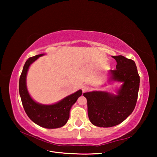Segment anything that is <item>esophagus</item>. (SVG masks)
I'll list each match as a JSON object with an SVG mask.
<instances>
[{"label": "esophagus", "mask_w": 157, "mask_h": 157, "mask_svg": "<svg viewBox=\"0 0 157 157\" xmlns=\"http://www.w3.org/2000/svg\"><path fill=\"white\" fill-rule=\"evenodd\" d=\"M89 89H90V86H88V85H83V86H82V90L83 92L88 91Z\"/></svg>", "instance_id": "1"}]
</instances>
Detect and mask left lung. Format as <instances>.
<instances>
[{
	"label": "left lung",
	"instance_id": "obj_1",
	"mask_svg": "<svg viewBox=\"0 0 157 157\" xmlns=\"http://www.w3.org/2000/svg\"><path fill=\"white\" fill-rule=\"evenodd\" d=\"M117 62L115 70H110V79L123 82L117 95L106 91L83 94L86 98L91 123L100 127H111L121 123L134 111L139 94L140 77L136 63L122 55L113 56Z\"/></svg>",
	"mask_w": 157,
	"mask_h": 157
}]
</instances>
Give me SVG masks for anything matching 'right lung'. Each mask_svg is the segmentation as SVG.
I'll use <instances>...</instances> for the list:
<instances>
[{
    "mask_svg": "<svg viewBox=\"0 0 157 157\" xmlns=\"http://www.w3.org/2000/svg\"><path fill=\"white\" fill-rule=\"evenodd\" d=\"M44 55H35L26 61L19 79V94L23 107L31 121L44 128H59L67 123L71 107L75 104L78 98L81 96L82 91L79 90L53 105H46L36 102L28 91L26 76L30 66Z\"/></svg>",
    "mask_w": 157,
    "mask_h": 157,
    "instance_id": "add662e5",
    "label": "right lung"
}]
</instances>
